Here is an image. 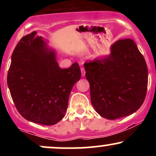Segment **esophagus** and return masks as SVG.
<instances>
[{
    "label": "esophagus",
    "instance_id": "esophagus-1",
    "mask_svg": "<svg viewBox=\"0 0 156 156\" xmlns=\"http://www.w3.org/2000/svg\"><path fill=\"white\" fill-rule=\"evenodd\" d=\"M80 70H81V76H85V69H84L83 67H81L80 68Z\"/></svg>",
    "mask_w": 156,
    "mask_h": 156
}]
</instances>
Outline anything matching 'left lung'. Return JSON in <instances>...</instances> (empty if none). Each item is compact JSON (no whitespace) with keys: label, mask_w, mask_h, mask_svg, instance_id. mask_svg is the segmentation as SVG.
I'll use <instances>...</instances> for the list:
<instances>
[{"label":"left lung","mask_w":156,"mask_h":156,"mask_svg":"<svg viewBox=\"0 0 156 156\" xmlns=\"http://www.w3.org/2000/svg\"><path fill=\"white\" fill-rule=\"evenodd\" d=\"M91 102L98 114L116 119L136 112L145 99L148 82L144 56L131 39H119L108 55L84 64Z\"/></svg>","instance_id":"left-lung-1"}]
</instances>
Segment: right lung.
Wrapping results in <instances>:
<instances>
[{"label":"right lung","instance_id":"add662e5","mask_svg":"<svg viewBox=\"0 0 156 156\" xmlns=\"http://www.w3.org/2000/svg\"><path fill=\"white\" fill-rule=\"evenodd\" d=\"M80 76L78 63L62 69L55 52L33 31L20 40L12 53L7 84L23 117L53 125L65 115L69 94Z\"/></svg>","mask_w":156,"mask_h":156}]
</instances>
